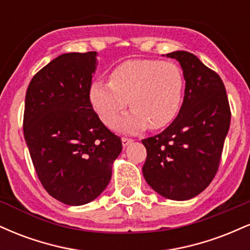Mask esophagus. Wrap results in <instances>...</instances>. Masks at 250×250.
<instances>
[{"label":"esophagus","mask_w":250,"mask_h":250,"mask_svg":"<svg viewBox=\"0 0 250 250\" xmlns=\"http://www.w3.org/2000/svg\"><path fill=\"white\" fill-rule=\"evenodd\" d=\"M133 141H134V140L130 139V137H125V136L122 137V145H123V147H127L129 143H131Z\"/></svg>","instance_id":"esophagus-1"}]
</instances>
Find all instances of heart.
Segmentation results:
<instances>
[{"label":"heart","mask_w":250,"mask_h":250,"mask_svg":"<svg viewBox=\"0 0 250 250\" xmlns=\"http://www.w3.org/2000/svg\"><path fill=\"white\" fill-rule=\"evenodd\" d=\"M185 79L170 61L129 60L117 65L109 82L96 80L89 88V100L100 119L109 123L127 107L131 111L115 120L117 130L136 133L148 127L159 129L174 120L182 102Z\"/></svg>","instance_id":"1"}]
</instances>
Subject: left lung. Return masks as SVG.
Here are the masks:
<instances>
[{
  "mask_svg": "<svg viewBox=\"0 0 250 250\" xmlns=\"http://www.w3.org/2000/svg\"><path fill=\"white\" fill-rule=\"evenodd\" d=\"M167 56L182 67L185 99L169 127L142 140L147 149L142 171L156 193L183 201L205 190L216 175L231 113L219 74L188 51Z\"/></svg>",
  "mask_w": 250,
  "mask_h": 250,
  "instance_id": "1",
  "label": "left lung"
}]
</instances>
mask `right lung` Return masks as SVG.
<instances>
[{"label": "right lung", "mask_w": 250, "mask_h": 250, "mask_svg": "<svg viewBox=\"0 0 250 250\" xmlns=\"http://www.w3.org/2000/svg\"><path fill=\"white\" fill-rule=\"evenodd\" d=\"M96 51L57 56L37 71L28 85L23 133L43 188L69 206L95 200L111 179L122 150L94 111L89 88Z\"/></svg>", "instance_id": "right-lung-1"}]
</instances>
